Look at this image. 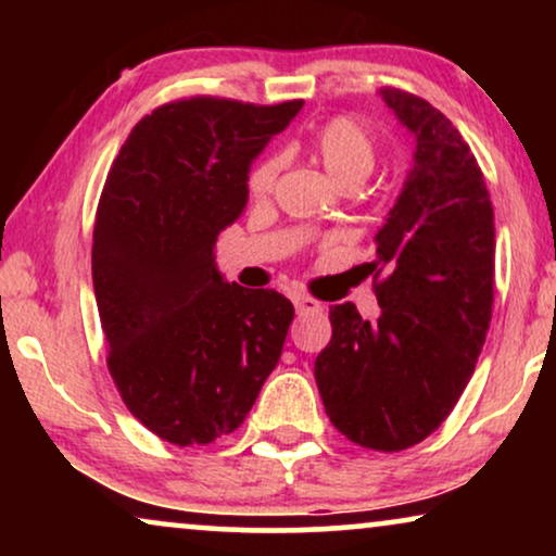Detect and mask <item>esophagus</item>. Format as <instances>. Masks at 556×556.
I'll return each mask as SVG.
<instances>
[{"mask_svg":"<svg viewBox=\"0 0 556 556\" xmlns=\"http://www.w3.org/2000/svg\"><path fill=\"white\" fill-rule=\"evenodd\" d=\"M291 301L299 314H321L324 311L321 303H318L316 299H311V295H306V293H293Z\"/></svg>","mask_w":556,"mask_h":556,"instance_id":"esophagus-1","label":"esophagus"}]
</instances>
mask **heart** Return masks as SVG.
<instances>
[{"instance_id":"obj_1","label":"heart","mask_w":556,"mask_h":556,"mask_svg":"<svg viewBox=\"0 0 556 556\" xmlns=\"http://www.w3.org/2000/svg\"><path fill=\"white\" fill-rule=\"evenodd\" d=\"M311 149L326 174L333 179L337 187H356L369 177L377 162V143L371 134L356 118L339 116L326 121L318 128ZM280 172V159L270 156L261 162L250 174L248 187L253 197H268L276 187Z\"/></svg>"}]
</instances>
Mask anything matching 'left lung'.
<instances>
[{"mask_svg":"<svg viewBox=\"0 0 556 556\" xmlns=\"http://www.w3.org/2000/svg\"><path fill=\"white\" fill-rule=\"evenodd\" d=\"M415 136L413 169L375 235L379 316L331 306L314 362L326 415L371 451H405L451 415L481 354L493 306V207L451 121L397 88L379 90Z\"/></svg>","mask_w":556,"mask_h":556,"instance_id":"obj_1","label":"left lung"}]
</instances>
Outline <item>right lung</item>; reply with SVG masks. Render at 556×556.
<instances>
[{"label": "right lung", "mask_w": 556, "mask_h": 556, "mask_svg": "<svg viewBox=\"0 0 556 556\" xmlns=\"http://www.w3.org/2000/svg\"><path fill=\"white\" fill-rule=\"evenodd\" d=\"M303 101L166 103L128 134L93 230V288L126 407L166 443L240 428L283 352L293 303L227 283L219 230L248 204V174Z\"/></svg>", "instance_id": "1"}]
</instances>
